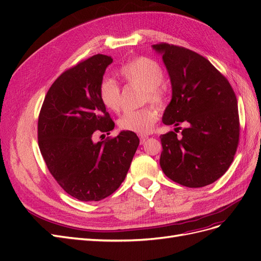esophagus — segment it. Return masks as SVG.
I'll list each match as a JSON object with an SVG mask.
<instances>
[{"label": "esophagus", "instance_id": "1", "mask_svg": "<svg viewBox=\"0 0 261 261\" xmlns=\"http://www.w3.org/2000/svg\"><path fill=\"white\" fill-rule=\"evenodd\" d=\"M139 139H140V144H144L145 141L148 139L147 135H139Z\"/></svg>", "mask_w": 261, "mask_h": 261}]
</instances>
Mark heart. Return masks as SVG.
Returning <instances> with one entry per match:
<instances>
[{"label": "heart", "instance_id": "b5f03b06", "mask_svg": "<svg viewBox=\"0 0 261 261\" xmlns=\"http://www.w3.org/2000/svg\"><path fill=\"white\" fill-rule=\"evenodd\" d=\"M118 75L126 83L140 86L146 89L145 102H151L156 108L163 109L167 105V89L161 84L164 77L159 63L146 57H136L128 60L118 68ZM99 98L108 110L120 112L122 109V91L114 81L106 80L99 85ZM158 120V113L152 107H145L127 111L118 120L123 130L145 135L152 129Z\"/></svg>", "mask_w": 261, "mask_h": 261}]
</instances>
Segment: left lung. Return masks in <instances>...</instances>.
<instances>
[{"mask_svg":"<svg viewBox=\"0 0 261 261\" xmlns=\"http://www.w3.org/2000/svg\"><path fill=\"white\" fill-rule=\"evenodd\" d=\"M153 49L171 78L172 100L162 122L179 126L160 136L161 169L186 187H203L222 176L233 162L240 141L238 100L224 75L202 55L184 46L160 42Z\"/></svg>","mask_w":261,"mask_h":261,"instance_id":"obj_1","label":"left lung"}]
</instances>
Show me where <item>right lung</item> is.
I'll return each mask as SVG.
<instances>
[{
	"label": "right lung",
	"instance_id": "add662e5",
	"mask_svg": "<svg viewBox=\"0 0 261 261\" xmlns=\"http://www.w3.org/2000/svg\"><path fill=\"white\" fill-rule=\"evenodd\" d=\"M112 58L96 54L64 70L46 92L38 117V144L51 175L81 201H99L125 179L139 145L135 133L110 135L114 122L99 98ZM100 136V137H101Z\"/></svg>",
	"mask_w": 261,
	"mask_h": 261
}]
</instances>
